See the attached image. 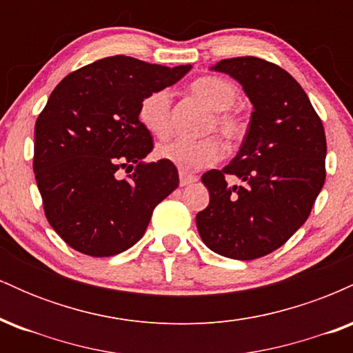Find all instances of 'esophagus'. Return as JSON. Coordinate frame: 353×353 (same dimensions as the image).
<instances>
[{
  "label": "esophagus",
  "instance_id": "esophagus-1",
  "mask_svg": "<svg viewBox=\"0 0 353 353\" xmlns=\"http://www.w3.org/2000/svg\"><path fill=\"white\" fill-rule=\"evenodd\" d=\"M179 184H181V188H185V185H190V184H194V182L197 181V177L196 176H190V174H185V172H181L179 174Z\"/></svg>",
  "mask_w": 353,
  "mask_h": 353
}]
</instances>
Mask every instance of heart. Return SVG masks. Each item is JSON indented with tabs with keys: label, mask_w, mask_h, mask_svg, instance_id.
I'll use <instances>...</instances> for the list:
<instances>
[{
	"label": "heart",
	"mask_w": 353,
	"mask_h": 353,
	"mask_svg": "<svg viewBox=\"0 0 353 353\" xmlns=\"http://www.w3.org/2000/svg\"><path fill=\"white\" fill-rule=\"evenodd\" d=\"M190 92L210 111L204 125V132L216 131L225 143L234 144L245 134V123L232 108L237 101V88L217 76H204L190 84ZM171 103L169 89L149 92L139 106V123L156 137H164L171 131ZM222 144L217 137L202 139H169L157 144L156 156L176 165L182 172H192L217 163L222 157Z\"/></svg>",
	"instance_id": "heart-1"
}]
</instances>
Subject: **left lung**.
Returning <instances> with one entry per match:
<instances>
[{
	"mask_svg": "<svg viewBox=\"0 0 353 353\" xmlns=\"http://www.w3.org/2000/svg\"><path fill=\"white\" fill-rule=\"evenodd\" d=\"M210 70L239 81L254 111L237 156L202 176L210 201L196 216L197 230L216 254L252 261L309 217L325 182V131L301 84L277 64L242 56ZM225 175L241 184L230 188Z\"/></svg>",
	"mask_w": 353,
	"mask_h": 353,
	"instance_id": "8db88e82",
	"label": "left lung"
}]
</instances>
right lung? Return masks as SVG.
Segmentation results:
<instances>
[{
    "label": "right lung",
    "instance_id": "add662e5",
    "mask_svg": "<svg viewBox=\"0 0 353 353\" xmlns=\"http://www.w3.org/2000/svg\"><path fill=\"white\" fill-rule=\"evenodd\" d=\"M189 70L109 56L68 74L51 92L36 119L33 169L48 222L74 250L91 257L128 250L179 185L176 165L143 161L154 144L139 106Z\"/></svg>",
    "mask_w": 353,
    "mask_h": 353
}]
</instances>
